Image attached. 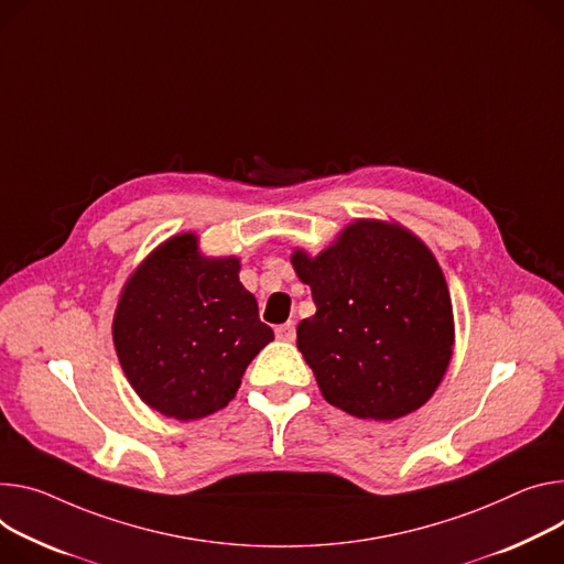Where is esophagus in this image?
Masks as SVG:
<instances>
[{
    "label": "esophagus",
    "instance_id": "esophagus-1",
    "mask_svg": "<svg viewBox=\"0 0 564 564\" xmlns=\"http://www.w3.org/2000/svg\"><path fill=\"white\" fill-rule=\"evenodd\" d=\"M276 337L281 339V341H294V337H296V328H294V324L292 322H288V324H283V326H276Z\"/></svg>",
    "mask_w": 564,
    "mask_h": 564
}]
</instances>
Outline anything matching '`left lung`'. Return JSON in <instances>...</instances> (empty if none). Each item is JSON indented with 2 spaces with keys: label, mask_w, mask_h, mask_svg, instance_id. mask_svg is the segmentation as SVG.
<instances>
[{
  "label": "left lung",
  "mask_w": 564,
  "mask_h": 564,
  "mask_svg": "<svg viewBox=\"0 0 564 564\" xmlns=\"http://www.w3.org/2000/svg\"><path fill=\"white\" fill-rule=\"evenodd\" d=\"M317 313L296 346L322 395L365 421H395L438 389L454 348L452 299L432 249L393 220L360 218L319 253L294 249Z\"/></svg>",
  "instance_id": "obj_1"
}]
</instances>
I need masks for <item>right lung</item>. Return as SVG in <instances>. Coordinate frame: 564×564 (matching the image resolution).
<instances>
[{"mask_svg":"<svg viewBox=\"0 0 564 564\" xmlns=\"http://www.w3.org/2000/svg\"><path fill=\"white\" fill-rule=\"evenodd\" d=\"M238 272V256H204L186 231L128 276L112 339L130 387L162 416L186 423L227 406L247 365L274 339Z\"/></svg>","mask_w":564,"mask_h":564,"instance_id":"1","label":"right lung"}]
</instances>
